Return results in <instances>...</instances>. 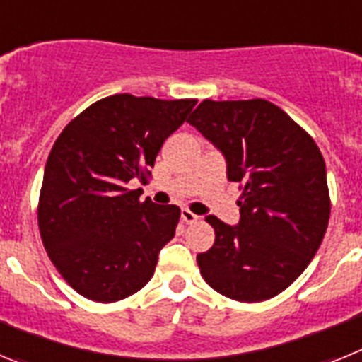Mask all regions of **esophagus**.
I'll return each mask as SVG.
<instances>
[{"mask_svg":"<svg viewBox=\"0 0 362 362\" xmlns=\"http://www.w3.org/2000/svg\"><path fill=\"white\" fill-rule=\"evenodd\" d=\"M181 219H183L187 225H194V223H197L199 216H196V214L192 212V210L183 209V210H181Z\"/></svg>","mask_w":362,"mask_h":362,"instance_id":"esophagus-1","label":"esophagus"}]
</instances>
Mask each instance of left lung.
Returning a JSON list of instances; mask_svg holds the SVG:
<instances>
[{"instance_id": "1", "label": "left lung", "mask_w": 362, "mask_h": 362, "mask_svg": "<svg viewBox=\"0 0 362 362\" xmlns=\"http://www.w3.org/2000/svg\"><path fill=\"white\" fill-rule=\"evenodd\" d=\"M188 123L223 153L228 181L243 187L238 225L206 217L216 241L197 254L201 276L230 299H270L305 272L325 238L330 196L321 150L264 99H204Z\"/></svg>"}]
</instances>
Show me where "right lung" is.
Masks as SVG:
<instances>
[{
    "instance_id": "obj_1",
    "label": "right lung",
    "mask_w": 362,
    "mask_h": 362,
    "mask_svg": "<svg viewBox=\"0 0 362 362\" xmlns=\"http://www.w3.org/2000/svg\"><path fill=\"white\" fill-rule=\"evenodd\" d=\"M196 99L108 95L65 127L45 165L37 221L63 279L83 297L114 303L141 290L174 238L181 210L139 201L163 143Z\"/></svg>"
}]
</instances>
